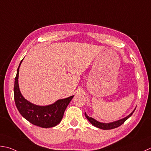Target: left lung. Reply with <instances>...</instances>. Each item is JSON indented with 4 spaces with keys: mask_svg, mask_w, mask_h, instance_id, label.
I'll list each match as a JSON object with an SVG mask.
<instances>
[{
    "mask_svg": "<svg viewBox=\"0 0 151 151\" xmlns=\"http://www.w3.org/2000/svg\"><path fill=\"white\" fill-rule=\"evenodd\" d=\"M136 109V108H135ZM135 109L133 110V112L129 114L127 116H126V118H122L121 120H119L117 121L113 122H110V123H102V122H99L98 121H96L95 119H94L91 117H89L87 115V114L85 112V117L87 118V119L89 121V122L93 126H95L98 128H100L102 129H114L118 127L119 126H120L121 125L123 124L125 122H126L127 119H128L133 114V113L134 112V111L135 110Z\"/></svg>",
    "mask_w": 151,
    "mask_h": 151,
    "instance_id": "8db88e82",
    "label": "left lung"
}]
</instances>
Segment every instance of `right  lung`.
Segmentation results:
<instances>
[{"instance_id":"1","label":"right lung","mask_w":151,"mask_h":151,"mask_svg":"<svg viewBox=\"0 0 151 151\" xmlns=\"http://www.w3.org/2000/svg\"><path fill=\"white\" fill-rule=\"evenodd\" d=\"M20 63L17 70L14 87V101L19 112L25 119L35 126L44 128L55 127L61 122L64 111L73 96L59 99L55 103L48 106H38L27 101L21 94L18 84V76Z\"/></svg>"}]
</instances>
